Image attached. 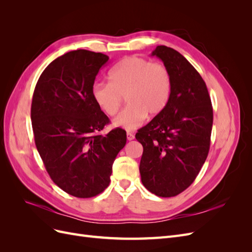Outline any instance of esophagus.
<instances>
[{"instance_id":"1","label":"esophagus","mask_w":252,"mask_h":252,"mask_svg":"<svg viewBox=\"0 0 252 252\" xmlns=\"http://www.w3.org/2000/svg\"><path fill=\"white\" fill-rule=\"evenodd\" d=\"M126 135H127V140L128 141H132L134 139V134L131 133V132H127Z\"/></svg>"}]
</instances>
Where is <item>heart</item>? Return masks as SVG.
Instances as JSON below:
<instances>
[{"label":"heart","instance_id":"heart-1","mask_svg":"<svg viewBox=\"0 0 252 252\" xmlns=\"http://www.w3.org/2000/svg\"><path fill=\"white\" fill-rule=\"evenodd\" d=\"M109 83H96L91 94L105 114L113 117L119 112L123 97L127 107L113 121L114 126L133 130L140 127L147 114L161 113L169 101L171 77L167 67L158 62L128 57L109 72Z\"/></svg>","mask_w":252,"mask_h":252}]
</instances>
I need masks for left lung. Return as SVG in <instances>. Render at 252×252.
Wrapping results in <instances>:
<instances>
[{
	"mask_svg": "<svg viewBox=\"0 0 252 252\" xmlns=\"http://www.w3.org/2000/svg\"><path fill=\"white\" fill-rule=\"evenodd\" d=\"M151 56L169 70L171 94L164 110L135 134L143 145L140 173L151 193L170 197L192 184L207 158L213 110L204 80L180 52L161 45Z\"/></svg>",
	"mask_w": 252,
	"mask_h": 252,
	"instance_id": "1",
	"label": "left lung"
}]
</instances>
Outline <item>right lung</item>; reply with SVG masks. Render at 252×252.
I'll use <instances>...</instances> for the list:
<instances>
[{
	"label": "right lung",
	"instance_id": "1",
	"mask_svg": "<svg viewBox=\"0 0 252 252\" xmlns=\"http://www.w3.org/2000/svg\"><path fill=\"white\" fill-rule=\"evenodd\" d=\"M108 60L85 49L67 52L45 68L32 96V130L45 168L55 184L81 199L108 187L112 164L126 144L122 128L98 133L110 121L91 89Z\"/></svg>",
	"mask_w": 252,
	"mask_h": 252
}]
</instances>
